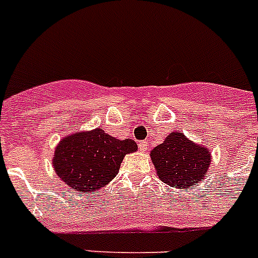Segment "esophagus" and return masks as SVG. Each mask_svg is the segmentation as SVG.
Instances as JSON below:
<instances>
[{
  "instance_id": "1",
  "label": "esophagus",
  "mask_w": 258,
  "mask_h": 258,
  "mask_svg": "<svg viewBox=\"0 0 258 258\" xmlns=\"http://www.w3.org/2000/svg\"><path fill=\"white\" fill-rule=\"evenodd\" d=\"M147 146H148L147 140H142V142L139 143V150L140 151H146V150H147Z\"/></svg>"
}]
</instances>
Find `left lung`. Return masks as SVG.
Masks as SVG:
<instances>
[{
    "mask_svg": "<svg viewBox=\"0 0 258 258\" xmlns=\"http://www.w3.org/2000/svg\"><path fill=\"white\" fill-rule=\"evenodd\" d=\"M159 179L179 190L189 189L204 177L211 164V154L192 143L181 133H172L164 143L151 151Z\"/></svg>",
    "mask_w": 258,
    "mask_h": 258,
    "instance_id": "1",
    "label": "left lung"
}]
</instances>
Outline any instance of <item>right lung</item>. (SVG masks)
I'll return each instance as SVG.
<instances>
[{
    "label": "right lung",
    "mask_w": 258,
    "mask_h": 258,
    "mask_svg": "<svg viewBox=\"0 0 258 258\" xmlns=\"http://www.w3.org/2000/svg\"><path fill=\"white\" fill-rule=\"evenodd\" d=\"M136 150L135 140L115 139L102 128L74 134L56 146L54 169L73 189L95 192L118 175L125 154Z\"/></svg>",
    "instance_id": "obj_1"
}]
</instances>
